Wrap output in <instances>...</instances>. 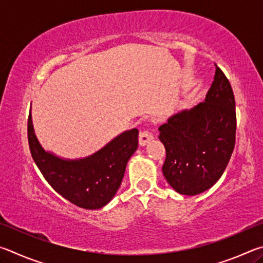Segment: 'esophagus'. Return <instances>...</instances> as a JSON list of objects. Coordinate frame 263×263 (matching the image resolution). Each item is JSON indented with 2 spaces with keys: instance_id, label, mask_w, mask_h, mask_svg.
Returning <instances> with one entry per match:
<instances>
[{
  "instance_id": "obj_1",
  "label": "esophagus",
  "mask_w": 263,
  "mask_h": 263,
  "mask_svg": "<svg viewBox=\"0 0 263 263\" xmlns=\"http://www.w3.org/2000/svg\"><path fill=\"white\" fill-rule=\"evenodd\" d=\"M152 139H153V135L149 131H147V130L140 131V133H139V145L140 146H145L149 140H152Z\"/></svg>"
}]
</instances>
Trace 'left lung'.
I'll return each instance as SVG.
<instances>
[{"label":"left lung","instance_id":"obj_1","mask_svg":"<svg viewBox=\"0 0 263 263\" xmlns=\"http://www.w3.org/2000/svg\"><path fill=\"white\" fill-rule=\"evenodd\" d=\"M235 128L232 87L216 66L204 102L173 115L159 127L166 148L162 173L176 193L198 195L220 179L234 149Z\"/></svg>","mask_w":263,"mask_h":263}]
</instances>
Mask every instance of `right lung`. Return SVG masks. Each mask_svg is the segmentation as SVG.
<instances>
[{
	"label": "right lung",
	"mask_w": 263,
	"mask_h": 263,
	"mask_svg": "<svg viewBox=\"0 0 263 263\" xmlns=\"http://www.w3.org/2000/svg\"><path fill=\"white\" fill-rule=\"evenodd\" d=\"M137 128L124 131L104 147L82 159H64L43 148L28 121L30 152L43 176L62 197L80 208L106 205L121 186L127 161L138 148Z\"/></svg>",
	"instance_id": "right-lung-1"
}]
</instances>
